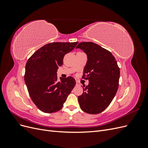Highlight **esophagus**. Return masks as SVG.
<instances>
[{
    "label": "esophagus",
    "instance_id": "34e87169",
    "mask_svg": "<svg viewBox=\"0 0 148 148\" xmlns=\"http://www.w3.org/2000/svg\"><path fill=\"white\" fill-rule=\"evenodd\" d=\"M76 85H77V86H79V85H80V83H79V82L77 81V82H76Z\"/></svg>",
    "mask_w": 148,
    "mask_h": 148
}]
</instances>
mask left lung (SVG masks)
Instances as JSON below:
<instances>
[{
	"mask_svg": "<svg viewBox=\"0 0 148 148\" xmlns=\"http://www.w3.org/2000/svg\"><path fill=\"white\" fill-rule=\"evenodd\" d=\"M76 48L86 53L88 61L82 78L89 80L78 96L80 108L85 112L98 114L109 106L119 85L120 69L112 53L92 42H83Z\"/></svg>",
	"mask_w": 148,
	"mask_h": 148,
	"instance_id": "obj_1",
	"label": "left lung"
}]
</instances>
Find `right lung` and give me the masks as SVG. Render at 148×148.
Instances as JSON below:
<instances>
[{"mask_svg": "<svg viewBox=\"0 0 148 148\" xmlns=\"http://www.w3.org/2000/svg\"><path fill=\"white\" fill-rule=\"evenodd\" d=\"M78 43L47 44L36 51L26 62L25 82L31 100L43 112L60 110L75 87V79L71 77L60 78V82H57V71L63 65L64 56Z\"/></svg>", "mask_w": 148, "mask_h": 148, "instance_id": "right-lung-1", "label": "right lung"}]
</instances>
